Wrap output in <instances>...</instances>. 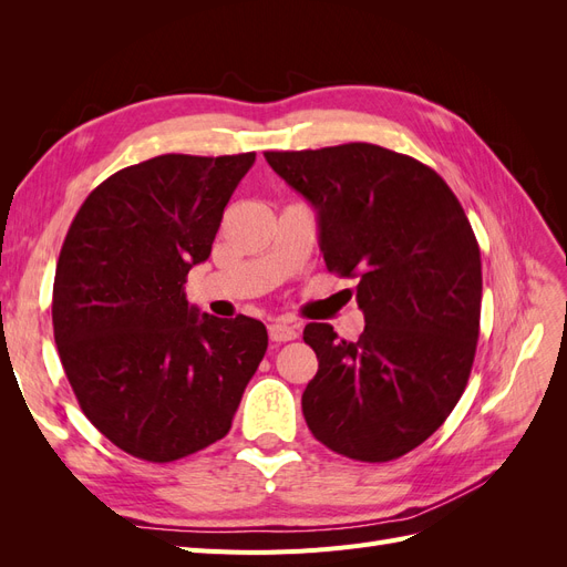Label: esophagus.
<instances>
[{
    "label": "esophagus",
    "mask_w": 567,
    "mask_h": 567,
    "mask_svg": "<svg viewBox=\"0 0 567 567\" xmlns=\"http://www.w3.org/2000/svg\"><path fill=\"white\" fill-rule=\"evenodd\" d=\"M300 336L298 326H290V323H269V338L274 342H288V340H296Z\"/></svg>",
    "instance_id": "obj_1"
}]
</instances>
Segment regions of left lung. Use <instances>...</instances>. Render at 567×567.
<instances>
[{
    "label": "left lung",
    "instance_id": "8db88e82",
    "mask_svg": "<svg viewBox=\"0 0 567 567\" xmlns=\"http://www.w3.org/2000/svg\"><path fill=\"white\" fill-rule=\"evenodd\" d=\"M315 205L323 262L357 279L364 333L307 323L319 369L302 392L312 435L354 461L416 450L466 390L480 336L483 265L471 221L433 167L375 144L267 151Z\"/></svg>",
    "mask_w": 567,
    "mask_h": 567
}]
</instances>
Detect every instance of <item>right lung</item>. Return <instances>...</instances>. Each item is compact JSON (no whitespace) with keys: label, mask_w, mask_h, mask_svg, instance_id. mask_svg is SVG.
Masks as SVG:
<instances>
[{"label":"right lung","mask_w":567,"mask_h":567,"mask_svg":"<svg viewBox=\"0 0 567 567\" xmlns=\"http://www.w3.org/2000/svg\"><path fill=\"white\" fill-rule=\"evenodd\" d=\"M252 163L165 153L117 169L65 234L51 300L61 364L84 416L136 458L225 437L267 352L262 321L198 317L184 293Z\"/></svg>","instance_id":"right-lung-1"}]
</instances>
